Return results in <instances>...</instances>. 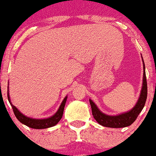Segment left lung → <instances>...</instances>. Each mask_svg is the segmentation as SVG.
I'll use <instances>...</instances> for the list:
<instances>
[{"label":"left lung","instance_id":"8db88e82","mask_svg":"<svg viewBox=\"0 0 156 156\" xmlns=\"http://www.w3.org/2000/svg\"><path fill=\"white\" fill-rule=\"evenodd\" d=\"M143 66H144L143 67L144 73H143L142 89H141L140 95L136 104L133 107V109H131L130 112L120 114L117 116H108V115H106L100 112L95 103L92 100H89L93 117L100 125L106 126V127L122 128L131 125L136 121L138 115L142 111L143 107L146 104V98H147V82H146V70H145L146 68H145L144 62H143Z\"/></svg>","mask_w":156,"mask_h":156}]
</instances>
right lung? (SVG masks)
<instances>
[{
	"mask_svg": "<svg viewBox=\"0 0 156 156\" xmlns=\"http://www.w3.org/2000/svg\"><path fill=\"white\" fill-rule=\"evenodd\" d=\"M8 100L10 101L11 107L13 109L14 114L16 116V118L19 120L20 122H21L24 125L27 126L29 127L34 128V129H45V128L51 127L54 126L57 124L58 122H59L63 116V109H64V106H65V102H66L67 97L63 99V102L61 103L60 107L58 108V110L56 113L51 117L46 118V119H33V118H30L23 115L21 112H20V111L17 109L16 107H15L10 101V97H9V93L7 94Z\"/></svg>",
	"mask_w": 156,
	"mask_h": 156,
	"instance_id": "add662e5",
	"label": "right lung"
}]
</instances>
